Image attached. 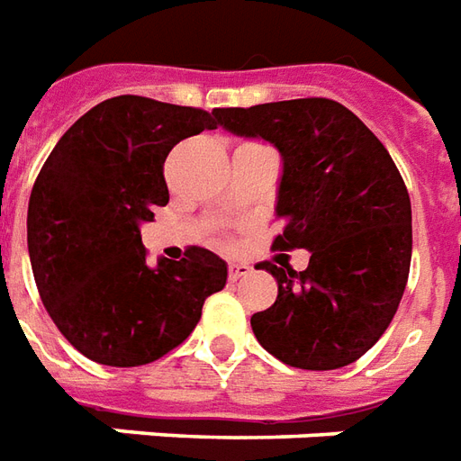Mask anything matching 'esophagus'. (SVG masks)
I'll use <instances>...</instances> for the list:
<instances>
[{
	"label": "esophagus",
	"instance_id": "obj_1",
	"mask_svg": "<svg viewBox=\"0 0 461 461\" xmlns=\"http://www.w3.org/2000/svg\"><path fill=\"white\" fill-rule=\"evenodd\" d=\"M251 271V266L247 264H230V281H240L241 276H247Z\"/></svg>",
	"mask_w": 461,
	"mask_h": 461
}]
</instances>
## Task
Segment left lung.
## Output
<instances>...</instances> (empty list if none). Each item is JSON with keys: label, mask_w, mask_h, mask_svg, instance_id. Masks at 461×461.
Listing matches in <instances>:
<instances>
[{"label": "left lung", "mask_w": 461, "mask_h": 461, "mask_svg": "<svg viewBox=\"0 0 461 461\" xmlns=\"http://www.w3.org/2000/svg\"><path fill=\"white\" fill-rule=\"evenodd\" d=\"M217 124L281 153L276 249H308L305 271L258 264L278 298L251 317L266 352L330 371L369 352L391 325L411 271V197L384 144L335 100L214 109Z\"/></svg>", "instance_id": "8db88e82"}]
</instances>
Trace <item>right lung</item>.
Returning <instances> with one entry per match:
<instances>
[{
    "mask_svg": "<svg viewBox=\"0 0 461 461\" xmlns=\"http://www.w3.org/2000/svg\"><path fill=\"white\" fill-rule=\"evenodd\" d=\"M210 112L136 95L100 102L60 136L29 200V257L41 300L75 349L104 366H141L185 342L227 283L207 249L146 266L141 221L168 203L163 163Z\"/></svg>",
    "mask_w": 461,
    "mask_h": 461,
    "instance_id": "1",
    "label": "right lung"
}]
</instances>
